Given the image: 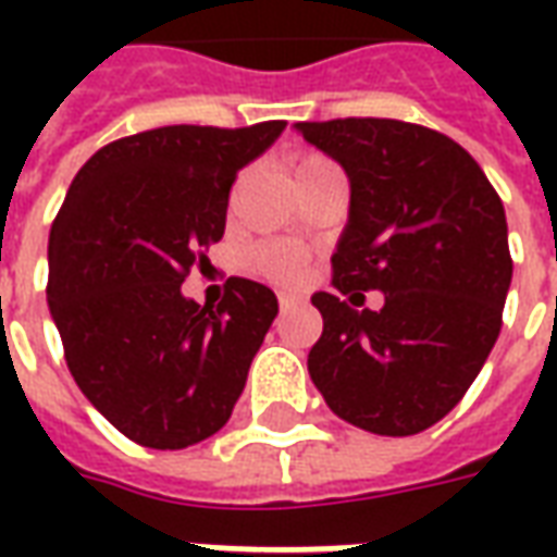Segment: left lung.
Wrapping results in <instances>:
<instances>
[{
  "label": "left lung",
  "mask_w": 557,
  "mask_h": 557,
  "mask_svg": "<svg viewBox=\"0 0 557 557\" xmlns=\"http://www.w3.org/2000/svg\"><path fill=\"white\" fill-rule=\"evenodd\" d=\"M271 143L253 127H158L101 148L67 187L47 250L50 315L79 391L143 447L223 430L277 315L274 292L223 280L206 256L235 175ZM194 267L209 280L199 296L183 286Z\"/></svg>",
  "instance_id": "8db88e82"
}]
</instances>
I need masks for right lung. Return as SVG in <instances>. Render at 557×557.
Here are the masks:
<instances>
[{"label":"right lung","instance_id":"add662e5","mask_svg":"<svg viewBox=\"0 0 557 557\" xmlns=\"http://www.w3.org/2000/svg\"><path fill=\"white\" fill-rule=\"evenodd\" d=\"M325 122L307 139L346 170L349 223L337 295L313 304L325 331L307 370L327 409L375 435H414L478 379L502 327L510 253L502 199L471 158L418 127ZM363 290H379L366 304Z\"/></svg>","mask_w":557,"mask_h":557}]
</instances>
